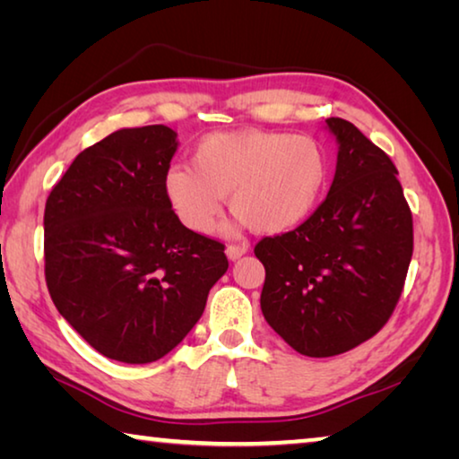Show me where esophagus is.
<instances>
[{"label":"esophagus","mask_w":459,"mask_h":459,"mask_svg":"<svg viewBox=\"0 0 459 459\" xmlns=\"http://www.w3.org/2000/svg\"><path fill=\"white\" fill-rule=\"evenodd\" d=\"M248 251V245L247 243H235V245H229L227 247V255H229V259H238V257H243V255Z\"/></svg>","instance_id":"esophagus-1"}]
</instances>
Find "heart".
Masks as SVG:
<instances>
[{"label": "heart", "instance_id": "1", "mask_svg": "<svg viewBox=\"0 0 459 459\" xmlns=\"http://www.w3.org/2000/svg\"><path fill=\"white\" fill-rule=\"evenodd\" d=\"M328 155L312 137L271 129L208 134L194 145L192 166L174 164L164 192L184 227L208 232L230 194L238 222L259 232H285L304 222L322 200Z\"/></svg>", "mask_w": 459, "mask_h": 459}]
</instances>
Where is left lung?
<instances>
[{
  "instance_id": "left-lung-1",
  "label": "left lung",
  "mask_w": 459,
  "mask_h": 459,
  "mask_svg": "<svg viewBox=\"0 0 459 459\" xmlns=\"http://www.w3.org/2000/svg\"><path fill=\"white\" fill-rule=\"evenodd\" d=\"M325 123L340 145L328 196L298 229L255 245L263 316L312 359L352 351L383 328L413 255V214L391 158L351 121Z\"/></svg>"
}]
</instances>
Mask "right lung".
Here are the masks:
<instances>
[{"label":"right lung","instance_id":"1","mask_svg":"<svg viewBox=\"0 0 459 459\" xmlns=\"http://www.w3.org/2000/svg\"><path fill=\"white\" fill-rule=\"evenodd\" d=\"M176 147L166 126L115 131L76 155L46 200L50 298L111 360L166 356L229 269L221 240L186 229L166 198Z\"/></svg>","mask_w":459,"mask_h":459}]
</instances>
